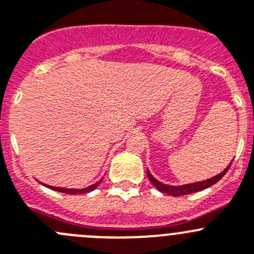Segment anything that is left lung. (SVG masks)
<instances>
[{"mask_svg":"<svg viewBox=\"0 0 254 254\" xmlns=\"http://www.w3.org/2000/svg\"><path fill=\"white\" fill-rule=\"evenodd\" d=\"M232 162L222 171L221 173H218L217 176L214 177L208 178V180H204V181H199V182H194V183H188V185H181V186H171V185H165V183L159 182L158 180L153 177L151 175V172L148 171L147 168V176H148L149 181H151L152 185L162 193H167L168 195H175V197H180V195H186V194H190V193H194V192H199V190H203L206 188L211 187L213 186L214 183L218 182L222 177L227 173V171L229 170L231 167Z\"/></svg>","mask_w":254,"mask_h":254,"instance_id":"8db88e82","label":"left lung"}]
</instances>
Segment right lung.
Returning a JSON list of instances; mask_svg holds the SVG:
<instances>
[{
	"label": "right lung",
	"mask_w": 254,
	"mask_h": 254,
	"mask_svg": "<svg viewBox=\"0 0 254 254\" xmlns=\"http://www.w3.org/2000/svg\"><path fill=\"white\" fill-rule=\"evenodd\" d=\"M101 182H102V180H100L98 182L93 183V185L88 186V187H86V188H62V187H53V186H47V185H45V186L46 187L51 188V190H57V192L67 193V194H86V193L92 192L93 190H96V188L100 186Z\"/></svg>",
	"instance_id": "1"
}]
</instances>
